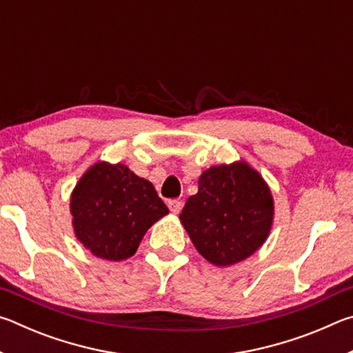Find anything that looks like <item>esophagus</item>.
<instances>
[{
	"instance_id": "34e87169",
	"label": "esophagus",
	"mask_w": 353,
	"mask_h": 353,
	"mask_svg": "<svg viewBox=\"0 0 353 353\" xmlns=\"http://www.w3.org/2000/svg\"><path fill=\"white\" fill-rule=\"evenodd\" d=\"M168 207L172 214H179L182 212V202L179 199H170L168 201Z\"/></svg>"
}]
</instances>
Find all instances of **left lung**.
I'll return each mask as SVG.
<instances>
[{
	"mask_svg": "<svg viewBox=\"0 0 353 353\" xmlns=\"http://www.w3.org/2000/svg\"><path fill=\"white\" fill-rule=\"evenodd\" d=\"M181 223L198 252L214 266H230L256 252L270 236L274 199L270 185L238 160L202 172Z\"/></svg>",
	"mask_w": 353,
	"mask_h": 353,
	"instance_id": "obj_1",
	"label": "left lung"
}]
</instances>
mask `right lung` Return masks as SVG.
Masks as SVG:
<instances>
[{
    "label": "right lung",
    "mask_w": 353,
    "mask_h": 353,
    "mask_svg": "<svg viewBox=\"0 0 353 353\" xmlns=\"http://www.w3.org/2000/svg\"><path fill=\"white\" fill-rule=\"evenodd\" d=\"M74 235L98 259L132 256L149 227L168 214L154 185L123 163L97 162L71 193Z\"/></svg>",
    "instance_id": "right-lung-1"
}]
</instances>
